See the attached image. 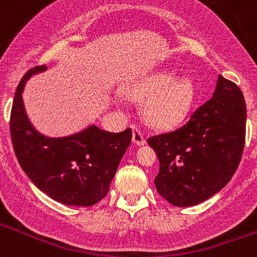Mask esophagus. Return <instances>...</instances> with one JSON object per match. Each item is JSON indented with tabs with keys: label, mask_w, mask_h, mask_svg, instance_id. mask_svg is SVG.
Segmentation results:
<instances>
[{
	"label": "esophagus",
	"mask_w": 257,
	"mask_h": 257,
	"mask_svg": "<svg viewBox=\"0 0 257 257\" xmlns=\"http://www.w3.org/2000/svg\"><path fill=\"white\" fill-rule=\"evenodd\" d=\"M133 142L136 145H144L145 144V138L144 134L140 131L139 127L134 126L133 127Z\"/></svg>",
	"instance_id": "34e87169"
}]
</instances>
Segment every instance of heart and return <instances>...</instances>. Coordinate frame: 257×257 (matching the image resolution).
<instances>
[{"mask_svg":"<svg viewBox=\"0 0 257 257\" xmlns=\"http://www.w3.org/2000/svg\"><path fill=\"white\" fill-rule=\"evenodd\" d=\"M128 94L145 99L144 115L156 126H171L187 114L196 99V86L190 78H175L171 72H157L134 83Z\"/></svg>","mask_w":257,"mask_h":257,"instance_id":"b5f03b06","label":"heart"}]
</instances>
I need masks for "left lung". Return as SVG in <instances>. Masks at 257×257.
Returning <instances> with one entry per match:
<instances>
[{
	"mask_svg": "<svg viewBox=\"0 0 257 257\" xmlns=\"http://www.w3.org/2000/svg\"><path fill=\"white\" fill-rule=\"evenodd\" d=\"M246 117L240 88L219 74L212 97L187 123L148 139L160 160L157 192L178 207L198 205L220 192L242 158Z\"/></svg>",
	"mask_w": 257,
	"mask_h": 257,
	"instance_id": "1",
	"label": "left lung"
}]
</instances>
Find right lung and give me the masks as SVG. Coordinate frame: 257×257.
I'll return each mask as SVG.
<instances>
[{
    "label": "right lung",
    "mask_w": 257,
    "mask_h": 257,
    "mask_svg": "<svg viewBox=\"0 0 257 257\" xmlns=\"http://www.w3.org/2000/svg\"><path fill=\"white\" fill-rule=\"evenodd\" d=\"M44 70L46 65L29 69L15 91L10 115L14 152L23 171L50 198L88 207L106 196L133 131L108 133L92 124L65 138L38 133L28 119L22 94L27 81Z\"/></svg>",
    "instance_id": "1"
}]
</instances>
